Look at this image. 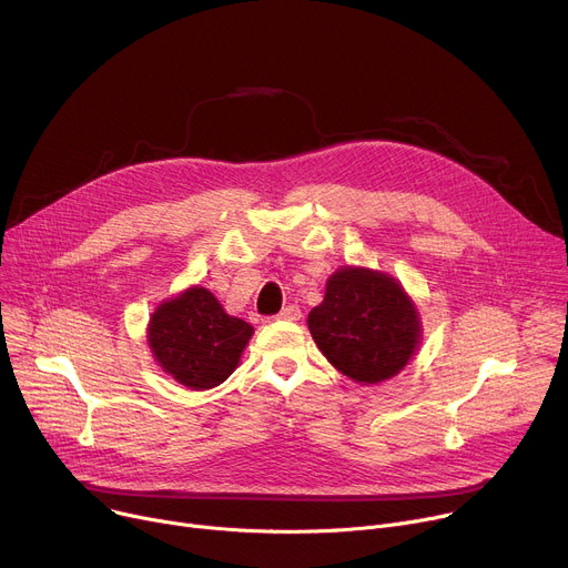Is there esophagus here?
<instances>
[{
    "mask_svg": "<svg viewBox=\"0 0 568 568\" xmlns=\"http://www.w3.org/2000/svg\"><path fill=\"white\" fill-rule=\"evenodd\" d=\"M276 318H283V321H298V318H301V307H298V305H287V307H283V310L276 314Z\"/></svg>",
    "mask_w": 568,
    "mask_h": 568,
    "instance_id": "obj_1",
    "label": "esophagus"
}]
</instances>
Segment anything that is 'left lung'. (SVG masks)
I'll return each instance as SVG.
<instances>
[{"label": "left lung", "mask_w": 568, "mask_h": 568, "mask_svg": "<svg viewBox=\"0 0 568 568\" xmlns=\"http://www.w3.org/2000/svg\"><path fill=\"white\" fill-rule=\"evenodd\" d=\"M318 351L359 384L397 375L420 344V316L402 285L382 272L342 267L307 314Z\"/></svg>", "instance_id": "left-lung-1"}]
</instances>
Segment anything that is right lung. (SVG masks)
Here are the masks:
<instances>
[{
    "label": "right lung",
    "mask_w": 568,
    "mask_h": 568,
    "mask_svg": "<svg viewBox=\"0 0 568 568\" xmlns=\"http://www.w3.org/2000/svg\"><path fill=\"white\" fill-rule=\"evenodd\" d=\"M254 328L224 312L206 287L161 303L148 323V344L164 373L193 390L222 384L237 366Z\"/></svg>",
    "instance_id": "obj_1"
}]
</instances>
